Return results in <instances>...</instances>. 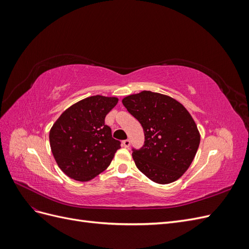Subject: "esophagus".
Masks as SVG:
<instances>
[{"mask_svg":"<svg viewBox=\"0 0 249 249\" xmlns=\"http://www.w3.org/2000/svg\"><path fill=\"white\" fill-rule=\"evenodd\" d=\"M130 144H131V141H130L129 139H125V140L123 141V145H124V147H129Z\"/></svg>","mask_w":249,"mask_h":249,"instance_id":"34e87169","label":"esophagus"}]
</instances>
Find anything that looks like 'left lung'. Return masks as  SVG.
<instances>
[{
    "instance_id": "1",
    "label": "left lung",
    "mask_w": 249,
    "mask_h": 249,
    "mask_svg": "<svg viewBox=\"0 0 249 249\" xmlns=\"http://www.w3.org/2000/svg\"><path fill=\"white\" fill-rule=\"evenodd\" d=\"M123 104L144 131V144L133 148L137 168L158 184L178 179L189 168L200 142L190 113L172 97L152 91L125 96Z\"/></svg>"
}]
</instances>
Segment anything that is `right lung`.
<instances>
[{
  "instance_id": "right-lung-1",
  "label": "right lung",
  "mask_w": 249,
  "mask_h": 249,
  "mask_svg": "<svg viewBox=\"0 0 249 249\" xmlns=\"http://www.w3.org/2000/svg\"><path fill=\"white\" fill-rule=\"evenodd\" d=\"M117 102V97H86L66 109L53 124L51 149L67 177L87 182L109 166L120 141L112 138L105 117Z\"/></svg>"
}]
</instances>
